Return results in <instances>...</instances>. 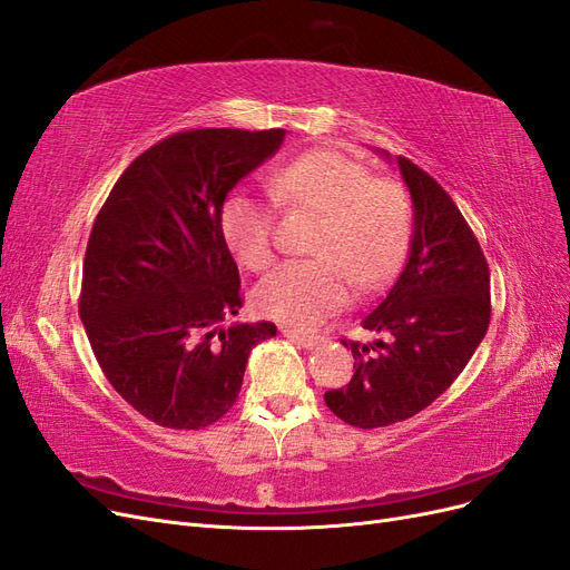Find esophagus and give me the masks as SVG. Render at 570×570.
<instances>
[{"mask_svg": "<svg viewBox=\"0 0 570 570\" xmlns=\"http://www.w3.org/2000/svg\"><path fill=\"white\" fill-rule=\"evenodd\" d=\"M282 334H284L288 341H293V343H298L301 347H305V351H309V347H315V345H317V336L301 334V332H296V328H288V326H284V328H282Z\"/></svg>", "mask_w": 570, "mask_h": 570, "instance_id": "obj_1", "label": "esophagus"}]
</instances>
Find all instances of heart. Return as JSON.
<instances>
[{"label": "heart", "instance_id": "heart-1", "mask_svg": "<svg viewBox=\"0 0 570 570\" xmlns=\"http://www.w3.org/2000/svg\"><path fill=\"white\" fill-rule=\"evenodd\" d=\"M288 208L320 215L312 261H288L255 286L263 317L296 328L317 326L351 298V279L376 288L397 272L412 234V206L393 181L336 151H309L279 165L267 179ZM223 234L234 258L250 272L274 261L272 213L261 198L234 191L223 206Z\"/></svg>", "mask_w": 570, "mask_h": 570}]
</instances>
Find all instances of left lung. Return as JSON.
Here are the masks:
<instances>
[{"mask_svg": "<svg viewBox=\"0 0 570 570\" xmlns=\"http://www.w3.org/2000/svg\"><path fill=\"white\" fill-rule=\"evenodd\" d=\"M383 158L391 154L379 151ZM412 196L407 263L362 326L389 343L343 341L355 357L345 389L324 393L345 424L381 429L429 407L462 374L490 324V269L464 215L438 181L397 156Z\"/></svg>", "mask_w": 570, "mask_h": 570, "instance_id": "1", "label": "left lung"}]
</instances>
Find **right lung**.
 <instances>
[{
  "label": "right lung",
  "instance_id": "1",
  "mask_svg": "<svg viewBox=\"0 0 570 570\" xmlns=\"http://www.w3.org/2000/svg\"><path fill=\"white\" fill-rule=\"evenodd\" d=\"M286 130L177 132L137 156L89 234L80 317L120 397L175 431L206 429L238 397L272 322L232 324L242 279L223 234L227 194Z\"/></svg>",
  "mask_w": 570,
  "mask_h": 570
}]
</instances>
